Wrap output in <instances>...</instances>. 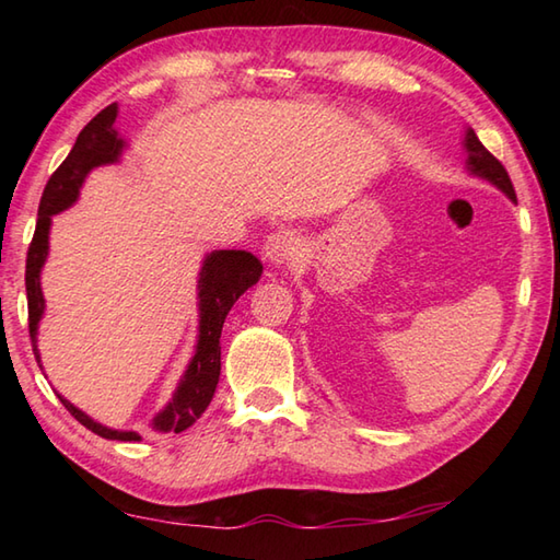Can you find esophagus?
<instances>
[{"label": "esophagus", "instance_id": "obj_1", "mask_svg": "<svg viewBox=\"0 0 560 560\" xmlns=\"http://www.w3.org/2000/svg\"><path fill=\"white\" fill-rule=\"evenodd\" d=\"M299 249V237L291 231H277L267 237L265 243V259L271 267H281L295 255Z\"/></svg>", "mask_w": 560, "mask_h": 560}]
</instances>
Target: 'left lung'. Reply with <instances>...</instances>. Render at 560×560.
I'll list each match as a JSON object with an SVG mask.
<instances>
[{"label": "left lung", "instance_id": "left-lung-1", "mask_svg": "<svg viewBox=\"0 0 560 560\" xmlns=\"http://www.w3.org/2000/svg\"><path fill=\"white\" fill-rule=\"evenodd\" d=\"M462 149H464V153H467V171H469V175H477V177H481V180H489L493 187L501 189V192L510 201H517L508 171L503 168L501 161L493 156V153L486 151V147L481 144L477 132H474L471 127L464 129Z\"/></svg>", "mask_w": 560, "mask_h": 560}]
</instances>
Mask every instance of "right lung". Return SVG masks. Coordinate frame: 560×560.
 Wrapping results in <instances>:
<instances>
[{"label":"right lung","instance_id":"obj_1","mask_svg":"<svg viewBox=\"0 0 560 560\" xmlns=\"http://www.w3.org/2000/svg\"><path fill=\"white\" fill-rule=\"evenodd\" d=\"M117 120V103L101 110L93 120L81 129L77 137L74 149L69 151L65 163L52 173L45 185V192L38 207V223H35V235L28 247L26 259V293H28V329L35 359L40 363L38 353V325L45 315V295L40 289V271L50 253V225L52 217L59 211L77 205L79 189L86 183V177L93 168L101 165L120 163L127 141L115 129ZM261 277V261L245 249H213L201 259V269L197 277V311H199V327H197V343L195 353L189 359L185 373L180 375L173 397L168 404L153 416L151 428L156 433H180L192 425L201 413L207 411L209 401L217 392L219 375H221V329L225 315L241 295L255 287ZM65 404L67 411L74 419L86 425L89 431L105 440H122L132 443L141 440L137 431H117L98 421H93L86 411L74 407L69 399L57 395Z\"/></svg>","mask_w":560,"mask_h":560}]
</instances>
